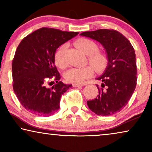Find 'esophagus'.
I'll return each mask as SVG.
<instances>
[{
	"instance_id": "1",
	"label": "esophagus",
	"mask_w": 152,
	"mask_h": 152,
	"mask_svg": "<svg viewBox=\"0 0 152 152\" xmlns=\"http://www.w3.org/2000/svg\"><path fill=\"white\" fill-rule=\"evenodd\" d=\"M84 84H72V86L74 87H80V86H83Z\"/></svg>"
}]
</instances>
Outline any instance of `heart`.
Listing matches in <instances>:
<instances>
[{"mask_svg":"<svg viewBox=\"0 0 152 152\" xmlns=\"http://www.w3.org/2000/svg\"><path fill=\"white\" fill-rule=\"evenodd\" d=\"M75 45L88 55L89 63L93 66L95 70L102 71L105 69L109 60L104 53L98 51V45L95 41L87 38H81L75 41ZM67 49L68 45L63 44L57 49L55 54L56 65L61 69L67 68L68 65L66 57ZM93 68L91 66H86L82 68H72L66 72L65 78L68 82L81 84L93 75Z\"/></svg>","mask_w":152,"mask_h":152,"instance_id":"obj_1","label":"heart"}]
</instances>
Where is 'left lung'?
Listing matches in <instances>:
<instances>
[{"mask_svg": "<svg viewBox=\"0 0 152 152\" xmlns=\"http://www.w3.org/2000/svg\"><path fill=\"white\" fill-rule=\"evenodd\" d=\"M80 35L95 39L104 47L108 66L97 80V97L87 102L89 109L102 116L112 115L123 109L132 97L137 84L136 54L130 41L113 29L84 32Z\"/></svg>", "mask_w": 152, "mask_h": 152, "instance_id": "obj_1", "label": "left lung"}]
</instances>
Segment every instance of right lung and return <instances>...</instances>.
<instances>
[{
  "label": "right lung",
  "instance_id": "obj_1",
  "mask_svg": "<svg viewBox=\"0 0 152 152\" xmlns=\"http://www.w3.org/2000/svg\"><path fill=\"white\" fill-rule=\"evenodd\" d=\"M78 34L41 28L20 41L12 60V85L18 101L28 111L46 117L59 109L61 95L72 84L59 82L55 53L60 45ZM53 80L56 84L47 87Z\"/></svg>",
  "mask_w": 152,
  "mask_h": 152
}]
</instances>
